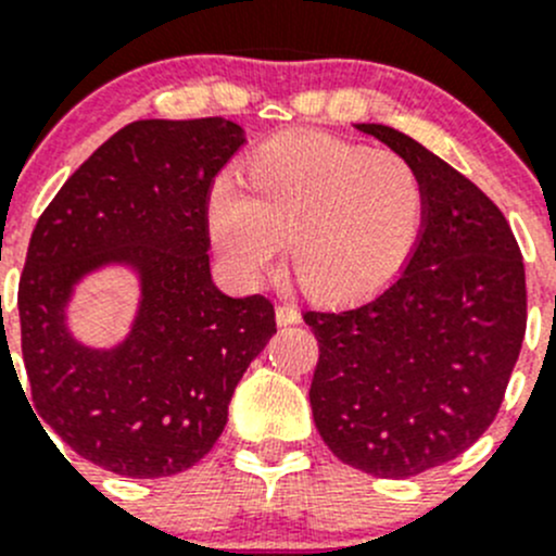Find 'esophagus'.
I'll use <instances>...</instances> for the list:
<instances>
[{
	"label": "esophagus",
	"instance_id": "1",
	"mask_svg": "<svg viewBox=\"0 0 556 556\" xmlns=\"http://www.w3.org/2000/svg\"><path fill=\"white\" fill-rule=\"evenodd\" d=\"M295 323H301L299 306L279 304L277 306V326H295Z\"/></svg>",
	"mask_w": 556,
	"mask_h": 556
}]
</instances>
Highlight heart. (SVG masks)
Masks as SVG:
<instances>
[{"label":"heart","mask_w":556,"mask_h":556,"mask_svg":"<svg viewBox=\"0 0 556 556\" xmlns=\"http://www.w3.org/2000/svg\"><path fill=\"white\" fill-rule=\"evenodd\" d=\"M217 181L208 236L230 277L257 285L288 250L315 299L355 301L388 288L427 225V187L407 157L326 132H285Z\"/></svg>","instance_id":"heart-1"}]
</instances>
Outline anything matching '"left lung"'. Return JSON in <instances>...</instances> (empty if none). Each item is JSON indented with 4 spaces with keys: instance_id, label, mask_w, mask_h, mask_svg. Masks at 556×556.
Instances as JSON below:
<instances>
[{
    "instance_id": "1",
    "label": "left lung",
    "mask_w": 556,
    "mask_h": 556,
    "mask_svg": "<svg viewBox=\"0 0 556 556\" xmlns=\"http://www.w3.org/2000/svg\"><path fill=\"white\" fill-rule=\"evenodd\" d=\"M355 129L418 168L427 225L380 293L304 312L320 342L309 404L337 459L409 478L456 459L492 427L525 342V263L508 219L467 176L399 129Z\"/></svg>"
}]
</instances>
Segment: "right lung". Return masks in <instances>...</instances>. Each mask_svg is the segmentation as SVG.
Listing matches in <instances>:
<instances>
[{"label":"right lung","instance_id":"add662e5","mask_svg":"<svg viewBox=\"0 0 556 556\" xmlns=\"http://www.w3.org/2000/svg\"><path fill=\"white\" fill-rule=\"evenodd\" d=\"M244 143L223 116L132 122L37 219L18 285L31 402L102 470L165 478L201 462L247 366L277 333L271 301L225 295L206 255L214 179ZM108 267L136 279L139 301L125 337L100 349L74 337L68 306Z\"/></svg>","mask_w":556,"mask_h":556}]
</instances>
